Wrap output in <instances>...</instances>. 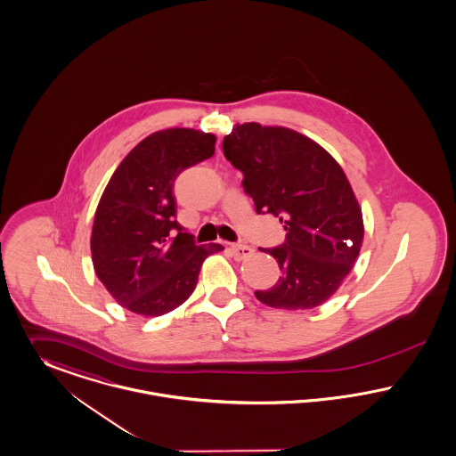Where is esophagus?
<instances>
[{"label": "esophagus", "mask_w": 456, "mask_h": 456, "mask_svg": "<svg viewBox=\"0 0 456 456\" xmlns=\"http://www.w3.org/2000/svg\"><path fill=\"white\" fill-rule=\"evenodd\" d=\"M231 249H232V255H234L236 260H246V258H249V256L253 255V251H255L251 246H246V244H232Z\"/></svg>", "instance_id": "obj_1"}]
</instances>
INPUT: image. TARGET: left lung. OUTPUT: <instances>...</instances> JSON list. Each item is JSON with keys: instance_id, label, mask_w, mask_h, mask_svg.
I'll use <instances>...</instances> for the list:
<instances>
[{"instance_id": "1", "label": "left lung", "mask_w": 456, "mask_h": 456, "mask_svg": "<svg viewBox=\"0 0 456 456\" xmlns=\"http://www.w3.org/2000/svg\"><path fill=\"white\" fill-rule=\"evenodd\" d=\"M224 155L241 170L242 188L258 214L279 216L286 242L272 255L279 281L258 301L272 308L310 310L334 295L363 242V216L341 165L319 142L288 127L236 124Z\"/></svg>"}]
</instances>
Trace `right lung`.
<instances>
[{
  "instance_id": "right-lung-1",
  "label": "right lung",
  "mask_w": 456,
  "mask_h": 456,
  "mask_svg": "<svg viewBox=\"0 0 456 456\" xmlns=\"http://www.w3.org/2000/svg\"><path fill=\"white\" fill-rule=\"evenodd\" d=\"M216 137L186 127L144 137L120 161L98 203L93 267L118 305L159 317L192 295L203 262L222 244L196 246L175 220L177 175L214 157Z\"/></svg>"
}]
</instances>
